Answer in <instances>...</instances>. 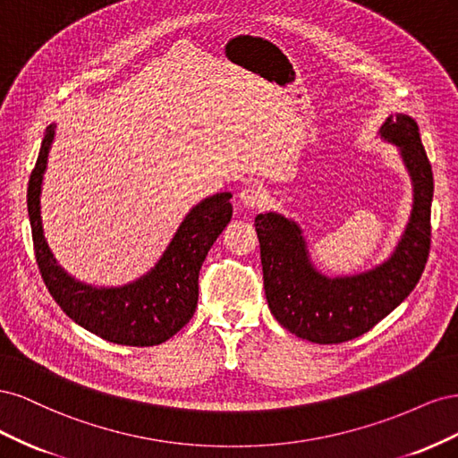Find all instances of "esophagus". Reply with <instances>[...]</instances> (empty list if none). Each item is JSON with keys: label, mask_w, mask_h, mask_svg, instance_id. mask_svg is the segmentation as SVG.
I'll list each match as a JSON object with an SVG mask.
<instances>
[{"label": "esophagus", "mask_w": 458, "mask_h": 458, "mask_svg": "<svg viewBox=\"0 0 458 458\" xmlns=\"http://www.w3.org/2000/svg\"><path fill=\"white\" fill-rule=\"evenodd\" d=\"M239 202L248 208V210H254V208H261L267 204V197L263 195V191L256 185H248L239 192Z\"/></svg>", "instance_id": "34e87169"}]
</instances>
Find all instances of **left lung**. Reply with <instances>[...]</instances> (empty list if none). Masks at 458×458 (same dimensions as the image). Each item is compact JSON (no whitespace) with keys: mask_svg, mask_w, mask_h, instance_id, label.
<instances>
[{"mask_svg":"<svg viewBox=\"0 0 458 458\" xmlns=\"http://www.w3.org/2000/svg\"><path fill=\"white\" fill-rule=\"evenodd\" d=\"M380 137L399 148L412 182L409 224L380 266L330 279L315 269L294 219L276 212L256 216L267 306L276 321L303 340L340 344L365 335L412 293L424 271L432 234V165L411 116H387Z\"/></svg>","mask_w":458,"mask_h":458,"instance_id":"8db88e82","label":"left lung"}]
</instances>
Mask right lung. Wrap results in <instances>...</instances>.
Returning <instances> with one entry per match:
<instances>
[{"instance_id": "1", "label": "right lung", "mask_w": 458, "mask_h": 458, "mask_svg": "<svg viewBox=\"0 0 458 458\" xmlns=\"http://www.w3.org/2000/svg\"><path fill=\"white\" fill-rule=\"evenodd\" d=\"M55 128L51 123L46 130L26 195L36 261L46 286L74 323L106 342L147 348L170 340L195 315L199 273L208 250L231 221V192H217L192 208L157 266L137 281L113 288L80 283L55 259L41 227V182Z\"/></svg>"}]
</instances>
